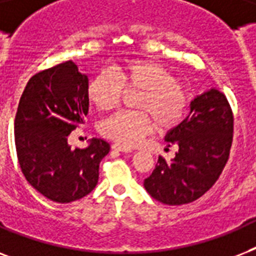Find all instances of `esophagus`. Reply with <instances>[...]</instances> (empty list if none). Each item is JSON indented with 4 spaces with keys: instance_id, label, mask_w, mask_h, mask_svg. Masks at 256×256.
I'll return each mask as SVG.
<instances>
[{
    "instance_id": "esophagus-1",
    "label": "esophagus",
    "mask_w": 256,
    "mask_h": 256,
    "mask_svg": "<svg viewBox=\"0 0 256 256\" xmlns=\"http://www.w3.org/2000/svg\"><path fill=\"white\" fill-rule=\"evenodd\" d=\"M112 150H114V152H132V148H124V146H120V144H112Z\"/></svg>"
}]
</instances>
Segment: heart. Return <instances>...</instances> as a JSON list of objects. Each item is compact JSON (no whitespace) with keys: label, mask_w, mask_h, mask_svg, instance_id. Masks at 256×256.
<instances>
[{"label":"heart","mask_w":256,"mask_h":256,"mask_svg":"<svg viewBox=\"0 0 256 256\" xmlns=\"http://www.w3.org/2000/svg\"><path fill=\"white\" fill-rule=\"evenodd\" d=\"M140 88L136 108L142 112H118L100 124V132L116 144L132 148L152 130L180 124L187 110V96L176 78L164 65L152 60H128L100 72L88 85V98L100 112H108L120 102L124 88ZM152 116L150 117L148 114Z\"/></svg>","instance_id":"obj_1"}]
</instances>
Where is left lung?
I'll list each match as a JSON object with an SVG mask.
<instances>
[{
    "label": "left lung",
    "mask_w": 256,
    "mask_h": 256,
    "mask_svg": "<svg viewBox=\"0 0 256 256\" xmlns=\"http://www.w3.org/2000/svg\"><path fill=\"white\" fill-rule=\"evenodd\" d=\"M234 116L226 96L210 88L195 96L190 112L164 140L178 146L175 158L160 156L144 186L152 198L170 206L194 202L212 187L230 156Z\"/></svg>",
    "instance_id": "obj_1"
}]
</instances>
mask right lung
<instances>
[{
  "label": "right lung",
  "mask_w": 256,
  "mask_h": 256,
  "mask_svg": "<svg viewBox=\"0 0 256 256\" xmlns=\"http://www.w3.org/2000/svg\"><path fill=\"white\" fill-rule=\"evenodd\" d=\"M88 76L73 61L30 78L18 104L14 138L26 180L50 200L70 203L94 190L110 144L92 138L86 148L68 144L88 112Z\"/></svg>",
  "instance_id": "1"
}]
</instances>
